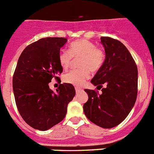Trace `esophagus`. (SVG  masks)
Returning <instances> with one entry per match:
<instances>
[{
	"label": "esophagus",
	"mask_w": 154,
	"mask_h": 154,
	"mask_svg": "<svg viewBox=\"0 0 154 154\" xmlns=\"http://www.w3.org/2000/svg\"><path fill=\"white\" fill-rule=\"evenodd\" d=\"M75 90H76V92L77 93H79L80 91H82V89H81L80 87H76Z\"/></svg>",
	"instance_id": "1"
}]
</instances>
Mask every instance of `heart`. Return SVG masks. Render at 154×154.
Listing matches in <instances>:
<instances>
[{"mask_svg": "<svg viewBox=\"0 0 154 154\" xmlns=\"http://www.w3.org/2000/svg\"><path fill=\"white\" fill-rule=\"evenodd\" d=\"M73 57H80L78 61L80 68L68 72L63 75V79L65 83L75 86L82 85L91 77V70L98 71L105 60L104 52L87 40H77L70 44L69 51H60L58 59L63 70L70 67Z\"/></svg>", "mask_w": 154, "mask_h": 154, "instance_id": "1", "label": "heart"}]
</instances>
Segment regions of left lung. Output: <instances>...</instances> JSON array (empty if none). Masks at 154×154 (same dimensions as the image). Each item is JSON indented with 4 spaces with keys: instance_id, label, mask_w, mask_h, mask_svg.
Segmentation results:
<instances>
[{
    "instance_id": "1",
    "label": "left lung",
    "mask_w": 154,
    "mask_h": 154,
    "mask_svg": "<svg viewBox=\"0 0 154 154\" xmlns=\"http://www.w3.org/2000/svg\"><path fill=\"white\" fill-rule=\"evenodd\" d=\"M100 40L105 60L91 82L100 89L103 84L106 87L100 95L93 90H84L88 100L83 107L88 120L99 127L110 129L124 121L135 104L138 71L131 53L120 41L108 37H102Z\"/></svg>"
}]
</instances>
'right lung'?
<instances>
[{
	"label": "right lung",
	"mask_w": 154,
	"mask_h": 154,
	"mask_svg": "<svg viewBox=\"0 0 154 154\" xmlns=\"http://www.w3.org/2000/svg\"><path fill=\"white\" fill-rule=\"evenodd\" d=\"M67 38L46 37L30 44L20 54L13 76L17 107L23 120L33 128L45 131L63 120L67 105L75 96L74 87L63 83L57 92L49 87L63 68L59 53Z\"/></svg>",
	"instance_id": "1"
}]
</instances>
